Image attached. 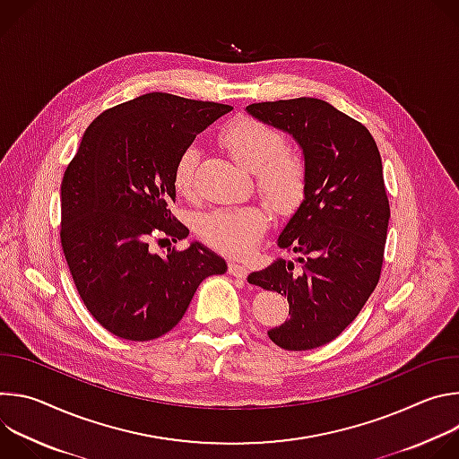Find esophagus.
<instances>
[{
	"label": "esophagus",
	"instance_id": "1",
	"mask_svg": "<svg viewBox=\"0 0 459 459\" xmlns=\"http://www.w3.org/2000/svg\"><path fill=\"white\" fill-rule=\"evenodd\" d=\"M229 273H230L234 278L245 280L247 274H248V269H247L243 264H238V261H230V264H229Z\"/></svg>",
	"mask_w": 459,
	"mask_h": 459
}]
</instances>
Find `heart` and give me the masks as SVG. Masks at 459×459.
I'll return each mask as SVG.
<instances>
[{"mask_svg": "<svg viewBox=\"0 0 459 459\" xmlns=\"http://www.w3.org/2000/svg\"><path fill=\"white\" fill-rule=\"evenodd\" d=\"M221 145L230 156L252 170L261 195L281 214L299 207L308 185V165L305 156L287 147L283 130L255 117H236L220 133ZM200 151L188 145L174 163L172 181L183 198L194 195V176ZM269 225L267 212L257 205L214 209L198 220L200 236L229 255H245L254 250Z\"/></svg>", "mask_w": 459, "mask_h": 459, "instance_id": "b5f03b06", "label": "heart"}]
</instances>
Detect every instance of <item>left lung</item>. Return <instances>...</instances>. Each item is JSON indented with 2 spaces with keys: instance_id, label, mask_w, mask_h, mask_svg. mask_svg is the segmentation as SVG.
I'll return each instance as SVG.
<instances>
[{
  "instance_id": "obj_1",
  "label": "left lung",
  "mask_w": 459,
  "mask_h": 459,
  "mask_svg": "<svg viewBox=\"0 0 459 459\" xmlns=\"http://www.w3.org/2000/svg\"><path fill=\"white\" fill-rule=\"evenodd\" d=\"M257 119L287 130L308 165L305 200L278 245L296 252L252 273L248 283L289 301V321L269 331L285 351L336 340L374 292L390 218L383 165L368 128L316 98L252 103Z\"/></svg>"
}]
</instances>
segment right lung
Masks as SVG:
<instances>
[{
    "label": "right lung",
    "instance_id": "1",
    "mask_svg": "<svg viewBox=\"0 0 459 459\" xmlns=\"http://www.w3.org/2000/svg\"><path fill=\"white\" fill-rule=\"evenodd\" d=\"M230 105L151 92L101 112L61 181L59 238L87 310L114 336L151 342L179 323L195 289L227 271L192 243L167 255L149 245L179 241L174 163Z\"/></svg>",
    "mask_w": 459,
    "mask_h": 459
}]
</instances>
